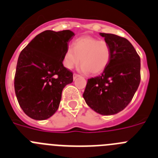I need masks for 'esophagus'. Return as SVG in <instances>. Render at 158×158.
<instances>
[{"label": "esophagus", "mask_w": 158, "mask_h": 158, "mask_svg": "<svg viewBox=\"0 0 158 158\" xmlns=\"http://www.w3.org/2000/svg\"><path fill=\"white\" fill-rule=\"evenodd\" d=\"M78 77H80V76H79L78 74H77V73H74V74H73V80H76Z\"/></svg>", "instance_id": "1"}]
</instances>
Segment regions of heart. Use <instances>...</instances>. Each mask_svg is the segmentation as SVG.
Instances as JSON below:
<instances>
[{"mask_svg":"<svg viewBox=\"0 0 158 158\" xmlns=\"http://www.w3.org/2000/svg\"><path fill=\"white\" fill-rule=\"evenodd\" d=\"M111 48L104 40H99L93 36H82L73 41L72 48L64 53L62 63L68 69H73L80 62L82 72L89 71L98 74L105 69L110 61Z\"/></svg>","mask_w":158,"mask_h":158,"instance_id":"b5f03b06","label":"heart"}]
</instances>
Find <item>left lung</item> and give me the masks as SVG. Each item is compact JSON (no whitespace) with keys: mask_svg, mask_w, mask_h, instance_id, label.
Listing matches in <instances>:
<instances>
[{"mask_svg":"<svg viewBox=\"0 0 158 158\" xmlns=\"http://www.w3.org/2000/svg\"><path fill=\"white\" fill-rule=\"evenodd\" d=\"M111 48L109 63L100 76L88 80L83 97L93 111L117 114L129 104L140 84V57L125 38L100 33Z\"/></svg>","mask_w":158,"mask_h":158,"instance_id":"8db88e82","label":"left lung"}]
</instances>
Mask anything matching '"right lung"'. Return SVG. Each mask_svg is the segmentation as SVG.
Segmentation results:
<instances>
[{
    "mask_svg": "<svg viewBox=\"0 0 158 158\" xmlns=\"http://www.w3.org/2000/svg\"><path fill=\"white\" fill-rule=\"evenodd\" d=\"M75 34L69 30L45 31L20 52L14 88L23 112L36 120L52 116L59 107L65 86L73 73L62 64L64 53Z\"/></svg>",
    "mask_w": 158,
    "mask_h": 158,
    "instance_id": "1",
    "label": "right lung"
}]
</instances>
